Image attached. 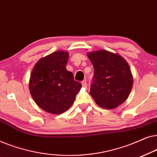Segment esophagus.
I'll return each instance as SVG.
<instances>
[{
  "label": "esophagus",
  "instance_id": "obj_1",
  "mask_svg": "<svg viewBox=\"0 0 157 157\" xmlns=\"http://www.w3.org/2000/svg\"><path fill=\"white\" fill-rule=\"evenodd\" d=\"M81 84H82V86L83 88H86L87 87V83H86V81H83L82 82H81Z\"/></svg>",
  "mask_w": 157,
  "mask_h": 157
}]
</instances>
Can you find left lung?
Returning a JSON list of instances; mask_svg holds the SVG:
<instances>
[{
	"label": "left lung",
	"mask_w": 157,
	"mask_h": 157,
	"mask_svg": "<svg viewBox=\"0 0 157 157\" xmlns=\"http://www.w3.org/2000/svg\"><path fill=\"white\" fill-rule=\"evenodd\" d=\"M87 56L94 68L90 94L101 108H117L127 99L132 89L133 76L128 63L119 53L104 49Z\"/></svg>",
	"instance_id": "8db88e82"
}]
</instances>
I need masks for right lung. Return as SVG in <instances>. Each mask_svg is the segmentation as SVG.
<instances>
[{
	"instance_id": "1",
	"label": "right lung",
	"mask_w": 157,
	"mask_h": 157,
	"mask_svg": "<svg viewBox=\"0 0 157 157\" xmlns=\"http://www.w3.org/2000/svg\"><path fill=\"white\" fill-rule=\"evenodd\" d=\"M68 53L57 51L35 64L29 80L32 98L40 108L52 114L67 111L76 98L81 84L66 70Z\"/></svg>"
}]
</instances>
